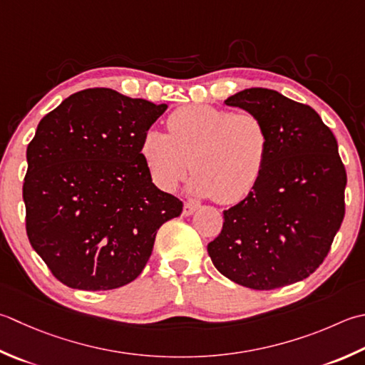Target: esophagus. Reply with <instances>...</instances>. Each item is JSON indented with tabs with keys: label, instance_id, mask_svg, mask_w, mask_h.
<instances>
[{
	"label": "esophagus",
	"instance_id": "34e87169",
	"mask_svg": "<svg viewBox=\"0 0 365 365\" xmlns=\"http://www.w3.org/2000/svg\"><path fill=\"white\" fill-rule=\"evenodd\" d=\"M197 209H199V205H197L196 202H185V204H183V215H185V217H190V215H192V213H195Z\"/></svg>",
	"mask_w": 365,
	"mask_h": 365
}]
</instances>
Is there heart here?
I'll use <instances>...</instances> for the list:
<instances>
[{
  "mask_svg": "<svg viewBox=\"0 0 365 365\" xmlns=\"http://www.w3.org/2000/svg\"><path fill=\"white\" fill-rule=\"evenodd\" d=\"M168 130L150 128L140 144L148 173L161 190L173 191L191 166L190 191L230 205L244 201L261 180L270 138L256 113L187 106L170 113Z\"/></svg>",
  "mask_w": 365,
  "mask_h": 365,
  "instance_id": "heart-1",
  "label": "heart"
}]
</instances>
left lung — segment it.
Instances as JSON below:
<instances>
[{"label": "left lung", "instance_id": "8db88e82", "mask_svg": "<svg viewBox=\"0 0 365 365\" xmlns=\"http://www.w3.org/2000/svg\"><path fill=\"white\" fill-rule=\"evenodd\" d=\"M262 118L270 147L250 195L223 212L207 245L218 272L269 291L301 282L323 264L345 217L346 170L337 139L310 106L275 90L247 88L225 101Z\"/></svg>", "mask_w": 365, "mask_h": 365}]
</instances>
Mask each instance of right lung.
<instances>
[{
  "instance_id": "right-lung-1",
  "label": "right lung",
  "mask_w": 365,
  "mask_h": 365,
  "mask_svg": "<svg viewBox=\"0 0 365 365\" xmlns=\"http://www.w3.org/2000/svg\"><path fill=\"white\" fill-rule=\"evenodd\" d=\"M166 104L87 88L48 112L26 148V235L56 280L107 291L131 283L180 199L155 187L145 131Z\"/></svg>"
}]
</instances>
